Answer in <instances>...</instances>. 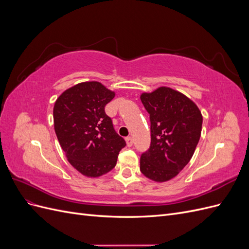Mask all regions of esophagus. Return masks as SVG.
<instances>
[{"mask_svg":"<svg viewBox=\"0 0 249 249\" xmlns=\"http://www.w3.org/2000/svg\"><path fill=\"white\" fill-rule=\"evenodd\" d=\"M125 142H126V145L129 146V147H131V146L133 145V143H134L132 137H126V138H125Z\"/></svg>","mask_w":249,"mask_h":249,"instance_id":"34e87169","label":"esophagus"}]
</instances>
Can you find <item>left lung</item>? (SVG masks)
<instances>
[{
    "label": "left lung",
    "mask_w": 249,
    "mask_h": 249,
    "mask_svg": "<svg viewBox=\"0 0 249 249\" xmlns=\"http://www.w3.org/2000/svg\"><path fill=\"white\" fill-rule=\"evenodd\" d=\"M150 119V146L140 171L158 183L176 178L189 163L200 138L202 115L193 101L170 87L140 95Z\"/></svg>",
    "instance_id": "8db88e82"
}]
</instances>
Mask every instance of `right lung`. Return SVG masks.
I'll return each instance as SVG.
<instances>
[{"mask_svg": "<svg viewBox=\"0 0 249 249\" xmlns=\"http://www.w3.org/2000/svg\"><path fill=\"white\" fill-rule=\"evenodd\" d=\"M115 92L102 83L66 89L54 105V127L67 160L83 176L99 178L115 167L125 141L115 132L105 106Z\"/></svg>", "mask_w": 249, "mask_h": 249, "instance_id": "1", "label": "right lung"}]
</instances>
